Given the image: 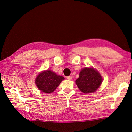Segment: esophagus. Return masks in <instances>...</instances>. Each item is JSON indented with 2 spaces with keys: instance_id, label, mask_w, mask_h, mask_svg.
Listing matches in <instances>:
<instances>
[{
  "instance_id": "1",
  "label": "esophagus",
  "mask_w": 132,
  "mask_h": 132,
  "mask_svg": "<svg viewBox=\"0 0 132 132\" xmlns=\"http://www.w3.org/2000/svg\"><path fill=\"white\" fill-rule=\"evenodd\" d=\"M66 78L67 79V80H71L72 79V76H67Z\"/></svg>"
}]
</instances>
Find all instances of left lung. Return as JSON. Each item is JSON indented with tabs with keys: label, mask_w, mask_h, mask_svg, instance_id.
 Segmentation results:
<instances>
[{
	"label": "left lung",
	"mask_w": 132,
	"mask_h": 132,
	"mask_svg": "<svg viewBox=\"0 0 132 132\" xmlns=\"http://www.w3.org/2000/svg\"><path fill=\"white\" fill-rule=\"evenodd\" d=\"M102 81V77L97 70L93 67H85L80 71L75 82L81 92L87 94L95 92Z\"/></svg>",
	"instance_id": "left-lung-1"
}]
</instances>
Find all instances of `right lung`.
I'll return each mask as SVG.
<instances>
[{
    "mask_svg": "<svg viewBox=\"0 0 132 132\" xmlns=\"http://www.w3.org/2000/svg\"><path fill=\"white\" fill-rule=\"evenodd\" d=\"M65 79L63 76L57 75L51 70L43 71L37 75L35 80L37 87L41 92L52 93L59 86L60 82Z\"/></svg>",
    "mask_w": 132,
    "mask_h": 132,
    "instance_id": "right-lung-1",
    "label": "right lung"
}]
</instances>
